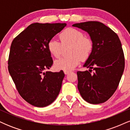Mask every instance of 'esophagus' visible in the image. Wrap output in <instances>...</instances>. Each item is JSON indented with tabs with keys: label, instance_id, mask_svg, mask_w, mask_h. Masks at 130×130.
Masks as SVG:
<instances>
[{
	"label": "esophagus",
	"instance_id": "1",
	"mask_svg": "<svg viewBox=\"0 0 130 130\" xmlns=\"http://www.w3.org/2000/svg\"><path fill=\"white\" fill-rule=\"evenodd\" d=\"M64 73H65V74H66V75H67V74H68L70 73V71H64Z\"/></svg>",
	"mask_w": 130,
	"mask_h": 130
}]
</instances>
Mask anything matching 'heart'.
Segmentation results:
<instances>
[{
	"label": "heart",
	"instance_id": "1",
	"mask_svg": "<svg viewBox=\"0 0 130 130\" xmlns=\"http://www.w3.org/2000/svg\"><path fill=\"white\" fill-rule=\"evenodd\" d=\"M60 41L53 38L47 43V49L52 56L56 58L60 57L63 46L71 44L69 57H63L54 62L57 70L69 71L76 68L82 60H87L93 49V43L90 38L86 37L83 32L74 28H67L60 34Z\"/></svg>",
	"mask_w": 130,
	"mask_h": 130
}]
</instances>
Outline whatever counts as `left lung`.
<instances>
[{
  "mask_svg": "<svg viewBox=\"0 0 130 130\" xmlns=\"http://www.w3.org/2000/svg\"><path fill=\"white\" fill-rule=\"evenodd\" d=\"M73 26L87 32L93 43L92 54L84 65L90 70L77 72L78 90L89 103H103L117 90L124 71L125 57L120 40L112 30L100 22H80Z\"/></svg>",
  "mask_w": 130,
  "mask_h": 130,
  "instance_id": "left-lung-1",
  "label": "left lung"
}]
</instances>
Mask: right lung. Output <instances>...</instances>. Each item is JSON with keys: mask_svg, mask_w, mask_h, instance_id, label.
<instances>
[{"mask_svg": "<svg viewBox=\"0 0 130 130\" xmlns=\"http://www.w3.org/2000/svg\"><path fill=\"white\" fill-rule=\"evenodd\" d=\"M65 23L30 24L14 38L8 60L9 73L24 100L36 107L51 104L60 92L65 74L48 70L53 60L47 43Z\"/></svg>", "mask_w": 130, "mask_h": 130, "instance_id": "1", "label": "right lung"}]
</instances>
